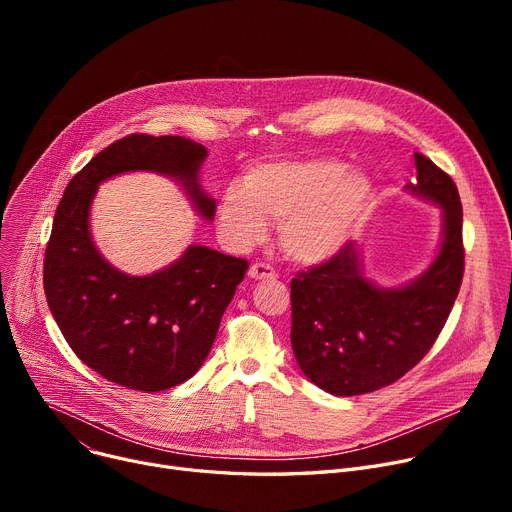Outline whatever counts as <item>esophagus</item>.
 <instances>
[{
	"label": "esophagus",
	"mask_w": 512,
	"mask_h": 512,
	"mask_svg": "<svg viewBox=\"0 0 512 512\" xmlns=\"http://www.w3.org/2000/svg\"><path fill=\"white\" fill-rule=\"evenodd\" d=\"M249 278H253V280H276L278 274L274 272V267L259 261V263H253L249 267Z\"/></svg>",
	"instance_id": "1"
}]
</instances>
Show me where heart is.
I'll use <instances>...</instances> for the list:
<instances>
[{"label": "heart", "mask_w": 512, "mask_h": 512, "mask_svg": "<svg viewBox=\"0 0 512 512\" xmlns=\"http://www.w3.org/2000/svg\"><path fill=\"white\" fill-rule=\"evenodd\" d=\"M373 182L334 157L259 161L218 197V224L234 249H247L278 222L284 255L303 265L332 259L367 220Z\"/></svg>", "instance_id": "heart-1"}]
</instances>
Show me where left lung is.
Masks as SVG:
<instances>
[{
	"instance_id": "left-lung-1",
	"label": "left lung",
	"mask_w": 512,
	"mask_h": 512,
	"mask_svg": "<svg viewBox=\"0 0 512 512\" xmlns=\"http://www.w3.org/2000/svg\"><path fill=\"white\" fill-rule=\"evenodd\" d=\"M413 195L442 207V240L427 270L396 288L363 276L353 242L290 282V344L307 378L334 396L380 390L434 346L465 270L463 207L452 178L415 153Z\"/></svg>"
}]
</instances>
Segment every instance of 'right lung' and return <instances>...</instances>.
I'll list each match as a JSON object with an SVG mask.
<instances>
[{
	"label": "right lung",
	"instance_id": "obj_1",
	"mask_svg": "<svg viewBox=\"0 0 512 512\" xmlns=\"http://www.w3.org/2000/svg\"><path fill=\"white\" fill-rule=\"evenodd\" d=\"M207 149L184 137L130 134L99 151L66 186L45 249L49 311L76 357L105 380L159 392L199 371L249 263L201 245L149 276H130L97 251L89 211L97 186L126 172L180 182L199 215L213 220L199 170Z\"/></svg>",
	"mask_w": 512,
	"mask_h": 512
}]
</instances>
